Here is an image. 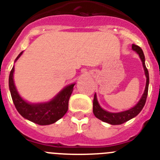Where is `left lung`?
I'll return each mask as SVG.
<instances>
[{"label":"left lung","instance_id":"1","mask_svg":"<svg viewBox=\"0 0 160 160\" xmlns=\"http://www.w3.org/2000/svg\"><path fill=\"white\" fill-rule=\"evenodd\" d=\"M132 49L134 51L136 52L138 54V56H139V58H140L142 62L145 76L147 78L145 90H144V92L142 94V97L139 99V101L137 102L136 105L135 107H133L132 108L128 110V111H121V112L117 113L109 112V111H105L104 109H102L100 107L99 103H98L97 99V95H96V94H94V102H93V112H94V114L95 115L96 118L102 120V122H107V123L111 124V125L122 124L127 122V121H128V120L137 116L140 113V111H142V109L143 108L145 102H146L147 97H148V86H149V73H148V70L146 67V65H145V56H144V53L142 52V49L139 46L133 44Z\"/></svg>","mask_w":160,"mask_h":160}]
</instances>
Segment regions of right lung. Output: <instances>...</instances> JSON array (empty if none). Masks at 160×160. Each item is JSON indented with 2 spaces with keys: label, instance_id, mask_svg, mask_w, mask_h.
I'll return each instance as SVG.
<instances>
[{
  "label": "right lung",
  "instance_id": "obj_1",
  "mask_svg": "<svg viewBox=\"0 0 160 160\" xmlns=\"http://www.w3.org/2000/svg\"><path fill=\"white\" fill-rule=\"evenodd\" d=\"M23 51L19 53L17 58L22 56ZM14 66L12 68L8 78V87L17 111L25 119L39 125H49L54 123L62 118L68 111V104L75 83L68 85L59 91L50 101L45 102H29L21 97L14 84Z\"/></svg>",
  "mask_w": 160,
  "mask_h": 160
}]
</instances>
